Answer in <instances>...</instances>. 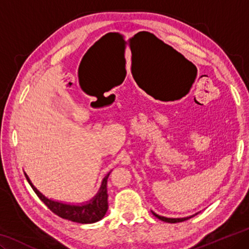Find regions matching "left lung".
Instances as JSON below:
<instances>
[{
	"mask_svg": "<svg viewBox=\"0 0 249 249\" xmlns=\"http://www.w3.org/2000/svg\"><path fill=\"white\" fill-rule=\"evenodd\" d=\"M152 213H153V215L155 216V217H157V218H159V219L163 220V222H166V223H172V224H174V223H180V222H184V220H187V219H189V218H192L193 216H195V215L198 214V213H196V214L192 215V216H187V217H180V218H169V217H164V216L157 215L156 213H154V212H152Z\"/></svg>",
	"mask_w": 249,
	"mask_h": 249,
	"instance_id": "left-lung-1",
	"label": "left lung"
}]
</instances>
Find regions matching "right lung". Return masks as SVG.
Wrapping results in <instances>:
<instances>
[{
    "label": "right lung",
    "mask_w": 249,
    "mask_h": 249,
    "mask_svg": "<svg viewBox=\"0 0 249 249\" xmlns=\"http://www.w3.org/2000/svg\"><path fill=\"white\" fill-rule=\"evenodd\" d=\"M25 177L29 184L32 186L35 194L38 196V198L44 203L47 207L52 211L54 214L62 217L64 219L72 220L75 223L80 224H93L101 220L105 216L106 212L108 210V202H107V178L110 174V172L107 173L103 180L100 189H98L97 194L89 199V202L82 204H68L58 202V200H53L47 198L46 196L42 194L38 189L34 186L32 181L29 178L26 173H24Z\"/></svg>",
    "instance_id": "1"
}]
</instances>
